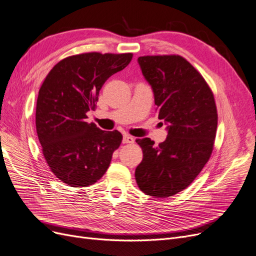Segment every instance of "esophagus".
Returning a JSON list of instances; mask_svg holds the SVG:
<instances>
[{
    "instance_id": "esophagus-1",
    "label": "esophagus",
    "mask_w": 256,
    "mask_h": 256,
    "mask_svg": "<svg viewBox=\"0 0 256 256\" xmlns=\"http://www.w3.org/2000/svg\"><path fill=\"white\" fill-rule=\"evenodd\" d=\"M122 142H123V144H134V142H135V138L130 136V135H128V134H126L124 136H123Z\"/></svg>"
}]
</instances>
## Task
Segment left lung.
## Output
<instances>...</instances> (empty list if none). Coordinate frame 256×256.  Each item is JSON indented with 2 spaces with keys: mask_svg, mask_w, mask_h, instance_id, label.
Returning <instances> with one entry per match:
<instances>
[{
  "mask_svg": "<svg viewBox=\"0 0 256 256\" xmlns=\"http://www.w3.org/2000/svg\"><path fill=\"white\" fill-rule=\"evenodd\" d=\"M138 63L153 88L158 118L168 126L157 146L150 138L136 139L144 158L135 178L146 195L173 196L193 182L211 157L218 119L214 94L182 56H144Z\"/></svg>",
  "mask_w": 256,
  "mask_h": 256,
  "instance_id": "left-lung-1",
  "label": "left lung"
}]
</instances>
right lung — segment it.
Here are the masks:
<instances>
[{
    "mask_svg": "<svg viewBox=\"0 0 256 256\" xmlns=\"http://www.w3.org/2000/svg\"><path fill=\"white\" fill-rule=\"evenodd\" d=\"M132 58V52L70 56L56 63L41 85L36 108L38 138L50 171L70 186L97 182L121 144L120 132L102 130L86 122V112L96 108L103 84Z\"/></svg>",
    "mask_w": 256,
    "mask_h": 256,
    "instance_id": "1",
    "label": "right lung"
}]
</instances>
